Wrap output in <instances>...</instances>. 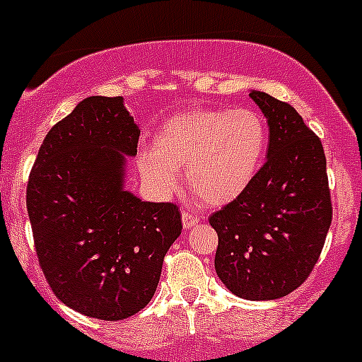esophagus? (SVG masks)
I'll return each mask as SVG.
<instances>
[{"label": "esophagus", "instance_id": "obj_1", "mask_svg": "<svg viewBox=\"0 0 362 362\" xmlns=\"http://www.w3.org/2000/svg\"><path fill=\"white\" fill-rule=\"evenodd\" d=\"M199 216L194 212H188V210H185L183 212V226L185 228H194V226H197V223H199Z\"/></svg>", "mask_w": 362, "mask_h": 362}]
</instances>
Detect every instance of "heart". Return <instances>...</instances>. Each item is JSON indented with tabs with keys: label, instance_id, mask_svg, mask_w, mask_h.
I'll return each instance as SVG.
<instances>
[{
	"label": "heart",
	"instance_id": "b5f03b06",
	"mask_svg": "<svg viewBox=\"0 0 362 362\" xmlns=\"http://www.w3.org/2000/svg\"><path fill=\"white\" fill-rule=\"evenodd\" d=\"M268 148V123L254 108H194L163 121L153 150L139 156L143 177L163 194L179 172L206 204L221 206L250 187Z\"/></svg>",
	"mask_w": 362,
	"mask_h": 362
}]
</instances>
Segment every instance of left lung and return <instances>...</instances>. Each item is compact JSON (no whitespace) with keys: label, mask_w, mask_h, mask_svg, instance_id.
Instances as JSON below:
<instances>
[{"label":"left lung","mask_w":362,"mask_h":362,"mask_svg":"<svg viewBox=\"0 0 362 362\" xmlns=\"http://www.w3.org/2000/svg\"><path fill=\"white\" fill-rule=\"evenodd\" d=\"M268 119L267 161L243 196L210 216L216 272L243 299L288 296L308 279L332 225L322 143L292 105L252 90Z\"/></svg>","instance_id":"1"}]
</instances>
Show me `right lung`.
<instances>
[{
	"label": "right lung",
	"mask_w": 362,
	"mask_h": 362,
	"mask_svg": "<svg viewBox=\"0 0 362 362\" xmlns=\"http://www.w3.org/2000/svg\"><path fill=\"white\" fill-rule=\"evenodd\" d=\"M139 134L121 95L86 98L49 130L28 175L45 279L66 306L103 321L148 305L183 230L177 204L146 203L123 188L124 156H136Z\"/></svg>",
	"instance_id": "1"
}]
</instances>
